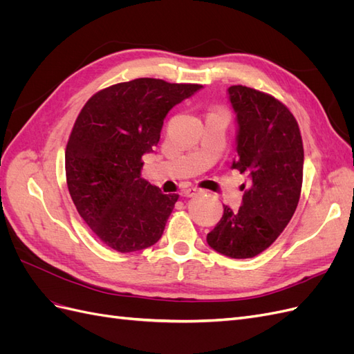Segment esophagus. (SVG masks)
Listing matches in <instances>:
<instances>
[{
	"label": "esophagus",
	"instance_id": "34e87169",
	"mask_svg": "<svg viewBox=\"0 0 354 354\" xmlns=\"http://www.w3.org/2000/svg\"><path fill=\"white\" fill-rule=\"evenodd\" d=\"M198 194H202V190L198 189V187H189V189H186V190L183 192V195H185L186 198H192V196H195V195H198Z\"/></svg>",
	"mask_w": 354,
	"mask_h": 354
}]
</instances>
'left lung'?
I'll return each instance as SVG.
<instances>
[{
  "mask_svg": "<svg viewBox=\"0 0 354 354\" xmlns=\"http://www.w3.org/2000/svg\"><path fill=\"white\" fill-rule=\"evenodd\" d=\"M227 94L236 115L238 156L232 168L246 173L250 185L238 211L224 205L207 242L230 259H251L269 248L294 216L304 149L295 118L283 103L243 85H232Z\"/></svg>",
  "mask_w": 354,
  "mask_h": 354,
  "instance_id": "1",
  "label": "left lung"
}]
</instances>
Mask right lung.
I'll return each mask as SVG.
<instances>
[{
    "label": "right lung",
    "mask_w": 354,
    "mask_h": 354,
    "mask_svg": "<svg viewBox=\"0 0 354 354\" xmlns=\"http://www.w3.org/2000/svg\"><path fill=\"white\" fill-rule=\"evenodd\" d=\"M202 88L138 78L95 93L72 128L65 153L71 198L106 246L134 252L155 245L178 195L142 178L167 113Z\"/></svg>",
    "instance_id": "1"
}]
</instances>
